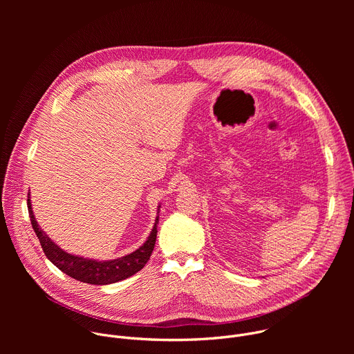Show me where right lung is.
<instances>
[{
	"label": "right lung",
	"instance_id": "add662e5",
	"mask_svg": "<svg viewBox=\"0 0 354 354\" xmlns=\"http://www.w3.org/2000/svg\"><path fill=\"white\" fill-rule=\"evenodd\" d=\"M160 207L161 205L158 206L157 213H160ZM28 210H29L32 227L40 241L46 258L56 268H59L63 273L68 274L70 277L78 281L88 283V284H95V286L112 284L136 274L148 262L157 241V232H158L157 224H158L160 216H157L154 227L151 230L147 241L138 249L131 252V254L118 259H112V261L88 259V258L68 254V252L62 249L56 242H53L48 238V235L39 227L35 218L29 194H28Z\"/></svg>",
	"mask_w": 354,
	"mask_h": 354
}]
</instances>
